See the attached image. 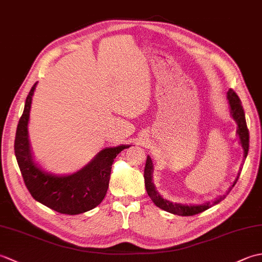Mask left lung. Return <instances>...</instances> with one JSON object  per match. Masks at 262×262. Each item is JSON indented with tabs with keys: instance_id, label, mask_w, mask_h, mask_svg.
Returning <instances> with one entry per match:
<instances>
[{
	"instance_id": "1",
	"label": "left lung",
	"mask_w": 262,
	"mask_h": 262,
	"mask_svg": "<svg viewBox=\"0 0 262 262\" xmlns=\"http://www.w3.org/2000/svg\"><path fill=\"white\" fill-rule=\"evenodd\" d=\"M227 99H229L230 102V107H231V114L233 119H234L237 122V135L240 137L241 141V145L244 149V159L247 158L248 152H249V129L247 126V121H246V115H244V110L241 104V100L238 98L237 94L235 93L234 90L230 89L227 91ZM152 172H153V163L152 160L149 157H147L146 160V164H145V169H144V179H145V188L146 191L148 193L149 198L153 200V203L160 207L161 209L169 211V213L176 214V215H180V216H192L202 213V211H205L206 209L210 208L211 206L215 204H219L221 200H223L226 194L224 196H221L219 199L214 202V204L210 203H206L204 205H198V206H186V205H180V204H172L168 200H164L162 197L160 196V193L155 190V187L152 182ZM238 179V177L236 178V180L233 183L232 187L229 189V192L232 190V188L234 187ZM227 192V193H229Z\"/></svg>"
}]
</instances>
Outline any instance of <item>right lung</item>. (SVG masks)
Wrapping results in <instances>:
<instances>
[{
    "label": "right lung",
    "instance_id": "1",
    "mask_svg": "<svg viewBox=\"0 0 262 262\" xmlns=\"http://www.w3.org/2000/svg\"><path fill=\"white\" fill-rule=\"evenodd\" d=\"M36 85L37 82L26 99L14 140L15 158L25 185L37 202L55 211L68 215L84 213L102 202L109 187L115 158L129 146L104 148L86 166L71 176L57 177L41 171L33 163L28 140V121Z\"/></svg>",
    "mask_w": 262,
    "mask_h": 262
}]
</instances>
